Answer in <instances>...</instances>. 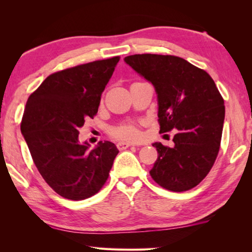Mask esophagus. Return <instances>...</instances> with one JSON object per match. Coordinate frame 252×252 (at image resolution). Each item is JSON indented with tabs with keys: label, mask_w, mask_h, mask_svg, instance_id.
I'll use <instances>...</instances> for the list:
<instances>
[{
	"label": "esophagus",
	"mask_w": 252,
	"mask_h": 252,
	"mask_svg": "<svg viewBox=\"0 0 252 252\" xmlns=\"http://www.w3.org/2000/svg\"><path fill=\"white\" fill-rule=\"evenodd\" d=\"M131 146H133V144L129 143V142H119L117 144V147H118L119 150H126V149H127V148L131 147Z\"/></svg>",
	"instance_id": "esophagus-1"
}]
</instances>
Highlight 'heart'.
<instances>
[{"label":"heart","mask_w":252,"mask_h":252,"mask_svg":"<svg viewBox=\"0 0 252 252\" xmlns=\"http://www.w3.org/2000/svg\"><path fill=\"white\" fill-rule=\"evenodd\" d=\"M112 134L118 139H125L135 141L141 138V132H140L139 126L135 123H126V125L114 127L112 130Z\"/></svg>","instance_id":"heart-1"}]
</instances>
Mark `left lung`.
Here are the masks:
<instances>
[{
    "instance_id": "1",
    "label": "left lung",
    "mask_w": 252,
    "mask_h": 252,
    "mask_svg": "<svg viewBox=\"0 0 252 252\" xmlns=\"http://www.w3.org/2000/svg\"><path fill=\"white\" fill-rule=\"evenodd\" d=\"M125 61L156 89L160 133L176 131L172 148L153 143L158 159L152 179L174 192L192 189L207 177L220 149L224 101L215 81L174 55L134 54Z\"/></svg>"
}]
</instances>
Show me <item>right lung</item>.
I'll list each match as a JSON object with an SVG mask.
<instances>
[{"label": "right lung", "instance_id": "1", "mask_svg": "<svg viewBox=\"0 0 252 252\" xmlns=\"http://www.w3.org/2000/svg\"><path fill=\"white\" fill-rule=\"evenodd\" d=\"M120 57L55 72L29 96L21 132L42 178L61 197L83 200L99 192L119 150L110 141L79 142L78 129L97 113L101 94Z\"/></svg>", "mask_w": 252, "mask_h": 252}]
</instances>
